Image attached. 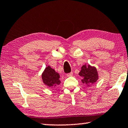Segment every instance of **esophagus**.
<instances>
[{"label": "esophagus", "instance_id": "esophagus-1", "mask_svg": "<svg viewBox=\"0 0 128 128\" xmlns=\"http://www.w3.org/2000/svg\"><path fill=\"white\" fill-rule=\"evenodd\" d=\"M73 76V73H72V72L67 74V76H68V77H71V76Z\"/></svg>", "mask_w": 128, "mask_h": 128}]
</instances>
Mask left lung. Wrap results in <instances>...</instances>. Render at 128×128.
I'll use <instances>...</instances> for the list:
<instances>
[{"label":"left lung","instance_id":"left-lung-1","mask_svg":"<svg viewBox=\"0 0 128 128\" xmlns=\"http://www.w3.org/2000/svg\"><path fill=\"white\" fill-rule=\"evenodd\" d=\"M79 75L82 80V82L88 84H93L98 79L97 70L95 67H92L90 65L83 66Z\"/></svg>","mask_w":128,"mask_h":128}]
</instances>
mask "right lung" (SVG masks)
<instances>
[{"instance_id":"obj_1","label":"right lung","mask_w":128,"mask_h":128,"mask_svg":"<svg viewBox=\"0 0 128 128\" xmlns=\"http://www.w3.org/2000/svg\"><path fill=\"white\" fill-rule=\"evenodd\" d=\"M60 76L51 67L48 66L42 74V79L46 86L53 88L60 85Z\"/></svg>"}]
</instances>
